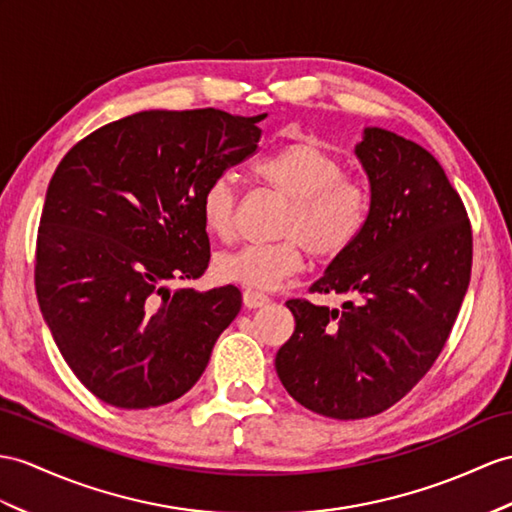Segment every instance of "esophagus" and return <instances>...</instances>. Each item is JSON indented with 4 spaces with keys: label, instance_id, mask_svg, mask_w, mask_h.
<instances>
[{
    "label": "esophagus",
    "instance_id": "obj_1",
    "mask_svg": "<svg viewBox=\"0 0 512 512\" xmlns=\"http://www.w3.org/2000/svg\"><path fill=\"white\" fill-rule=\"evenodd\" d=\"M243 304H245L247 308H260V306L269 304V295L260 293V291L245 289V291H243Z\"/></svg>",
    "mask_w": 512,
    "mask_h": 512
}]
</instances>
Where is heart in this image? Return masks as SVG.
<instances>
[{"mask_svg": "<svg viewBox=\"0 0 512 512\" xmlns=\"http://www.w3.org/2000/svg\"><path fill=\"white\" fill-rule=\"evenodd\" d=\"M254 178L289 199L278 221L280 241L241 245L217 254L213 269L223 282L252 291H273L304 267L306 249L334 258L350 249L365 230L371 193L363 180L345 176L343 162L313 141L289 143L258 158ZM199 219L215 239L234 230V180L223 173L199 195Z\"/></svg>", "mask_w": 512, "mask_h": 512, "instance_id": "1", "label": "heart"}]
</instances>
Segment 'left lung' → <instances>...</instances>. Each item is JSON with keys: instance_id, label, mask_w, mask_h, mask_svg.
I'll return each instance as SVG.
<instances>
[{"instance_id": "8db88e82", "label": "left lung", "mask_w": 512, "mask_h": 512, "mask_svg": "<svg viewBox=\"0 0 512 512\" xmlns=\"http://www.w3.org/2000/svg\"><path fill=\"white\" fill-rule=\"evenodd\" d=\"M356 156L371 186L367 226L310 286L347 302L289 299L295 332L276 354L293 400L332 419L380 415L426 376L471 278V223L439 160L382 128L365 130Z\"/></svg>"}]
</instances>
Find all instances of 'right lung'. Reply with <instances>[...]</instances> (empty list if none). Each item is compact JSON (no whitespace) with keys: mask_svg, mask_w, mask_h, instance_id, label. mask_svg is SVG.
<instances>
[{"mask_svg":"<svg viewBox=\"0 0 512 512\" xmlns=\"http://www.w3.org/2000/svg\"><path fill=\"white\" fill-rule=\"evenodd\" d=\"M217 108L143 110L73 145L47 186L34 284L62 358L99 400H178L241 310V291L199 293L210 260L199 195L252 156L256 123Z\"/></svg>","mask_w":512,"mask_h":512,"instance_id":"obj_1","label":"right lung"}]
</instances>
